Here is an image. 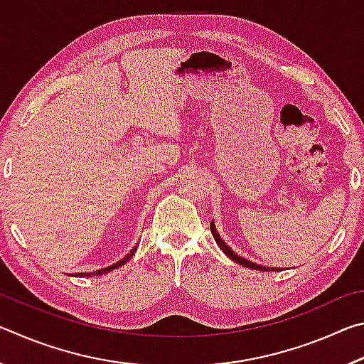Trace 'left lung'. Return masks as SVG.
<instances>
[{
	"label": "left lung",
	"instance_id": "8db88e82",
	"mask_svg": "<svg viewBox=\"0 0 364 364\" xmlns=\"http://www.w3.org/2000/svg\"><path fill=\"white\" fill-rule=\"evenodd\" d=\"M210 231H212V234H213V239L215 241H217V244H218V247L225 252V254L231 258V260H234L236 263H239V264H242V267H247V268H252V269H260V271H278V268H268V267H262V264H257V263H252V262H249L247 258H242L241 255H237L236 252H232L230 247H228V245L225 244V241L223 239L220 237V234L217 232V228H215V223L212 221L210 223Z\"/></svg>",
	"mask_w": 364,
	"mask_h": 364
}]
</instances>
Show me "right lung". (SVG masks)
Masks as SVG:
<instances>
[{
	"mask_svg": "<svg viewBox=\"0 0 364 364\" xmlns=\"http://www.w3.org/2000/svg\"><path fill=\"white\" fill-rule=\"evenodd\" d=\"M134 252H136V247H134L133 250H130V254H127L125 257L122 258L120 262H117V263H114L112 267H107V268H102V269H97V271H93V273H80V276H100V274H106V273H109V271H112V269H115V268H119V267H122V264H125L128 260H130V258L133 257V254Z\"/></svg>",
	"mask_w": 364,
	"mask_h": 364,
	"instance_id": "add662e5",
	"label": "right lung"
}]
</instances>
